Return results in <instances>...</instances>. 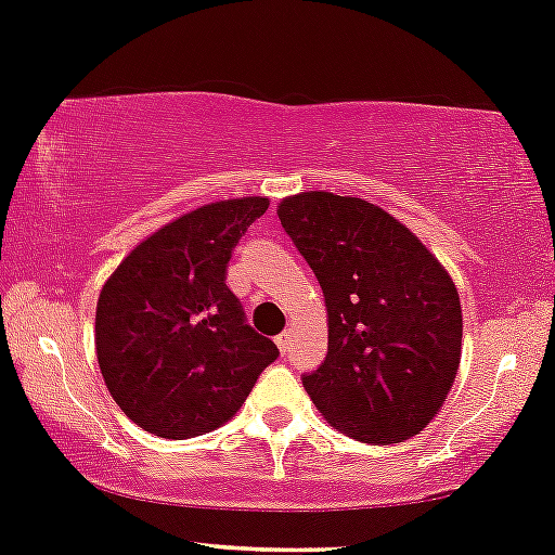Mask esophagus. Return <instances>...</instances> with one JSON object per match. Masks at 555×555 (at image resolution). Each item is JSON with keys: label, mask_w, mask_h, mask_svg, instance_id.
Masks as SVG:
<instances>
[{"label": "esophagus", "mask_w": 555, "mask_h": 555, "mask_svg": "<svg viewBox=\"0 0 555 555\" xmlns=\"http://www.w3.org/2000/svg\"><path fill=\"white\" fill-rule=\"evenodd\" d=\"M276 347H279V352H282V356H287L289 352V347H292V332H282L276 337Z\"/></svg>", "instance_id": "obj_1"}]
</instances>
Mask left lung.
I'll use <instances>...</instances> for the list:
<instances>
[{
  "instance_id": "obj_1",
  "label": "left lung",
  "mask_w": 555,
  "mask_h": 555,
  "mask_svg": "<svg viewBox=\"0 0 555 555\" xmlns=\"http://www.w3.org/2000/svg\"><path fill=\"white\" fill-rule=\"evenodd\" d=\"M279 221L324 289L326 361L302 385L343 435L411 440L440 413L461 366L464 315L446 266L379 205L300 192Z\"/></svg>"
}]
</instances>
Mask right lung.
<instances>
[{
  "mask_svg": "<svg viewBox=\"0 0 555 555\" xmlns=\"http://www.w3.org/2000/svg\"><path fill=\"white\" fill-rule=\"evenodd\" d=\"M268 205L236 197L189 210L107 276L96 300V361L120 411L150 435L189 440L218 429L276 361V345L245 324L227 287L231 247Z\"/></svg>",
  "mask_w": 555,
  "mask_h": 555,
  "instance_id": "obj_1",
  "label": "right lung"
}]
</instances>
